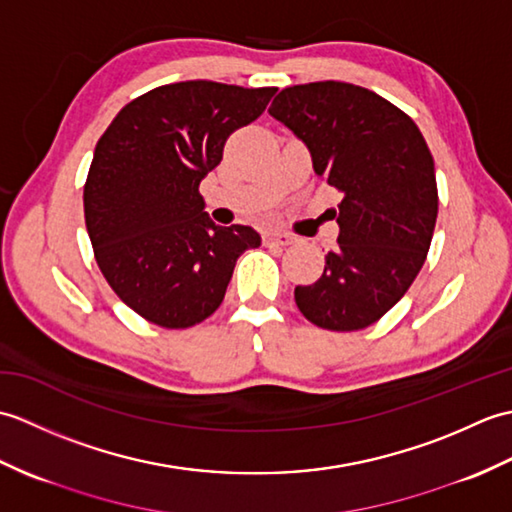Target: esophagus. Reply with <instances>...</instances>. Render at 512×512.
I'll return each mask as SVG.
<instances>
[{"label":"esophagus","mask_w":512,"mask_h":512,"mask_svg":"<svg viewBox=\"0 0 512 512\" xmlns=\"http://www.w3.org/2000/svg\"><path fill=\"white\" fill-rule=\"evenodd\" d=\"M297 239L292 237L290 233H281V231H268L264 235V244H277V246H290L295 244Z\"/></svg>","instance_id":"34e87169"}]
</instances>
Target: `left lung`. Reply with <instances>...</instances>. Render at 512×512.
Instances as JSON below:
<instances>
[{
    "label": "left lung",
    "instance_id": "obj_1",
    "mask_svg": "<svg viewBox=\"0 0 512 512\" xmlns=\"http://www.w3.org/2000/svg\"><path fill=\"white\" fill-rule=\"evenodd\" d=\"M268 112L343 193L332 211L339 248L319 281L295 288L297 308L323 330H363L396 306L427 259L438 217L431 151L405 112L361 85H292Z\"/></svg>",
    "mask_w": 512,
    "mask_h": 512
}]
</instances>
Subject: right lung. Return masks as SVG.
Wrapping results in <instances>:
<instances>
[{
  "label": "right lung",
  "mask_w": 512,
  "mask_h": 512,
  "mask_svg": "<svg viewBox=\"0 0 512 512\" xmlns=\"http://www.w3.org/2000/svg\"><path fill=\"white\" fill-rule=\"evenodd\" d=\"M277 88L215 81L160 85L116 114L94 149L83 189L96 264L140 317L182 330L220 308L237 257L262 237L217 226L202 178L235 129L262 116Z\"/></svg>",
  "instance_id": "obj_1"
}]
</instances>
